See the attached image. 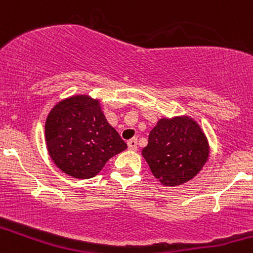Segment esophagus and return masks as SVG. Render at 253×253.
<instances>
[{
    "label": "esophagus",
    "instance_id": "1",
    "mask_svg": "<svg viewBox=\"0 0 253 253\" xmlns=\"http://www.w3.org/2000/svg\"><path fill=\"white\" fill-rule=\"evenodd\" d=\"M127 144H128V148L131 149V151H136L137 149V138L129 139V141L127 142Z\"/></svg>",
    "mask_w": 253,
    "mask_h": 253
}]
</instances>
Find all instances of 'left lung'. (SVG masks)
I'll list each match as a JSON object with an SVG mask.
<instances>
[{
	"mask_svg": "<svg viewBox=\"0 0 253 253\" xmlns=\"http://www.w3.org/2000/svg\"><path fill=\"white\" fill-rule=\"evenodd\" d=\"M210 147L202 127L189 116L159 120L149 132L142 156L154 178L166 186L192 180L209 159Z\"/></svg>",
	"mask_w": 253,
	"mask_h": 253,
	"instance_id": "8db88e82",
	"label": "left lung"
}]
</instances>
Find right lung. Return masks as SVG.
<instances>
[{"instance_id": "right-lung-1", "label": "right lung", "mask_w": 253, "mask_h": 253, "mask_svg": "<svg viewBox=\"0 0 253 253\" xmlns=\"http://www.w3.org/2000/svg\"><path fill=\"white\" fill-rule=\"evenodd\" d=\"M45 143L55 166L70 176L89 179L127 148L107 122L100 100L74 95L59 101L45 121Z\"/></svg>"}]
</instances>
